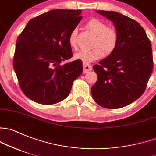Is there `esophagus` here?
<instances>
[{"instance_id":"esophagus-1","label":"esophagus","mask_w":156,"mask_h":156,"mask_svg":"<svg viewBox=\"0 0 156 156\" xmlns=\"http://www.w3.org/2000/svg\"><path fill=\"white\" fill-rule=\"evenodd\" d=\"M83 73H87V72L91 71L92 70V66L90 64H87V63H83Z\"/></svg>"}]
</instances>
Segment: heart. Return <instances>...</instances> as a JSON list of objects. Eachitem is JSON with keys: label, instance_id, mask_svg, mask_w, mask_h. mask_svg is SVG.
I'll return each instance as SVG.
<instances>
[{"label": "heart", "instance_id": "heart-1", "mask_svg": "<svg viewBox=\"0 0 156 156\" xmlns=\"http://www.w3.org/2000/svg\"><path fill=\"white\" fill-rule=\"evenodd\" d=\"M88 30L96 35L93 39L90 50L80 51L75 54L76 60H81L84 63H89L102 57L103 54L106 56L114 51L118 45V33L113 27H108L107 24L97 19H93L87 23ZM77 34L78 30L74 29L69 37V43L72 48L77 47Z\"/></svg>", "mask_w": 156, "mask_h": 156}]
</instances>
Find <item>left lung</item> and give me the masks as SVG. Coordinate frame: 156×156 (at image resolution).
<instances>
[{
  "instance_id": "8db88e82",
  "label": "left lung",
  "mask_w": 156,
  "mask_h": 156,
  "mask_svg": "<svg viewBox=\"0 0 156 156\" xmlns=\"http://www.w3.org/2000/svg\"><path fill=\"white\" fill-rule=\"evenodd\" d=\"M111 21L118 33L114 51L93 66L97 81L94 101L109 109L125 107L141 96L152 71L151 42L140 24L114 11H96Z\"/></svg>"
}]
</instances>
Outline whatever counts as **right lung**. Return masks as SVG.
Instances as JSON below:
<instances>
[{
    "mask_svg": "<svg viewBox=\"0 0 156 156\" xmlns=\"http://www.w3.org/2000/svg\"><path fill=\"white\" fill-rule=\"evenodd\" d=\"M81 10L52 9L29 21L18 37L13 68L27 97L42 105L63 101L83 72L82 61L60 65L73 57L69 37Z\"/></svg>",
    "mask_w": 156,
    "mask_h": 156,
    "instance_id": "obj_1",
    "label": "right lung"
}]
</instances>
